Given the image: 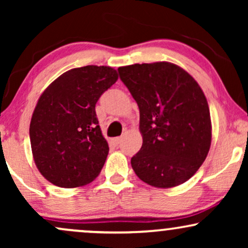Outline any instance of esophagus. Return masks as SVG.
<instances>
[{
  "label": "esophagus",
  "mask_w": 248,
  "mask_h": 248,
  "mask_svg": "<svg viewBox=\"0 0 248 248\" xmlns=\"http://www.w3.org/2000/svg\"><path fill=\"white\" fill-rule=\"evenodd\" d=\"M121 141H122V138H115V139H113V140H112L113 144H114V146H116V147L120 146Z\"/></svg>",
  "instance_id": "esophagus-1"
}]
</instances>
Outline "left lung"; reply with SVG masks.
Wrapping results in <instances>:
<instances>
[{
  "instance_id": "obj_1",
  "label": "left lung",
  "mask_w": 248,
  "mask_h": 248,
  "mask_svg": "<svg viewBox=\"0 0 248 248\" xmlns=\"http://www.w3.org/2000/svg\"><path fill=\"white\" fill-rule=\"evenodd\" d=\"M140 109L142 147L130 160L136 176L161 189L191 178L205 161L212 126L198 82L172 62L118 69Z\"/></svg>"
}]
</instances>
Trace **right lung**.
Listing matches in <instances>:
<instances>
[{"instance_id": "1", "label": "right lung", "mask_w": 248, "mask_h": 248, "mask_svg": "<svg viewBox=\"0 0 248 248\" xmlns=\"http://www.w3.org/2000/svg\"><path fill=\"white\" fill-rule=\"evenodd\" d=\"M118 78L109 66L77 67L59 76L39 96L30 122L31 150L37 169L52 184L82 186L100 173L109 148L95 104Z\"/></svg>"}]
</instances>
